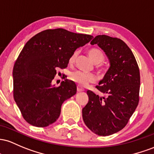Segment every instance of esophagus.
<instances>
[{"label":"esophagus","instance_id":"1","mask_svg":"<svg viewBox=\"0 0 154 154\" xmlns=\"http://www.w3.org/2000/svg\"><path fill=\"white\" fill-rule=\"evenodd\" d=\"M84 91V89H83V88H82V87H80V86H77V91L78 92H80V91Z\"/></svg>","mask_w":154,"mask_h":154}]
</instances>
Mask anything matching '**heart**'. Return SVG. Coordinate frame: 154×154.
<instances>
[{
  "mask_svg": "<svg viewBox=\"0 0 154 154\" xmlns=\"http://www.w3.org/2000/svg\"><path fill=\"white\" fill-rule=\"evenodd\" d=\"M87 53L89 57L91 58V60L95 64H100L103 63V61L104 60V54H103V51L100 49L92 48V49L88 50ZM76 56L77 52H74L72 54L70 60H69L70 63H72L75 61ZM96 68L99 71H101V67H100V65H97ZM69 79L73 82L76 83L79 85L82 86H85L88 84H89V83L94 82L95 78H94V75L91 73H87V72H84L81 71H75L72 72L70 74Z\"/></svg>",
  "mask_w": 154,
  "mask_h": 154,
  "instance_id": "1",
  "label": "heart"
}]
</instances>
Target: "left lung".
I'll use <instances>...</instances> for the list:
<instances>
[{
	"instance_id": "8db88e82",
	"label": "left lung",
	"mask_w": 154,
	"mask_h": 154,
	"mask_svg": "<svg viewBox=\"0 0 154 154\" xmlns=\"http://www.w3.org/2000/svg\"><path fill=\"white\" fill-rule=\"evenodd\" d=\"M91 44H97L105 51L110 66L96 86L103 96L86 91L89 102L82 109V116L91 131L100 136H108L122 130L137 107L140 70L132 51L122 40L100 35Z\"/></svg>"
}]
</instances>
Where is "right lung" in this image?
<instances>
[{"instance_id":"1","label":"right lung","mask_w":154,"mask_h":154,"mask_svg":"<svg viewBox=\"0 0 154 154\" xmlns=\"http://www.w3.org/2000/svg\"><path fill=\"white\" fill-rule=\"evenodd\" d=\"M93 36L63 28L49 29L26 43L13 69V95L27 123L46 127L59 118L64 101L76 93L73 82L51 84L59 68L68 67L70 57Z\"/></svg>"}]
</instances>
